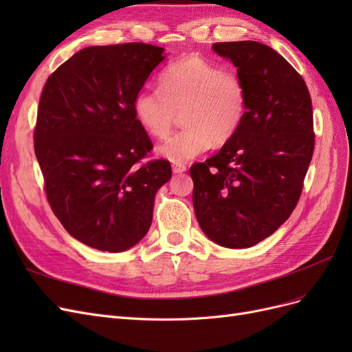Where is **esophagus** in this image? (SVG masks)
Wrapping results in <instances>:
<instances>
[{
  "label": "esophagus",
  "instance_id": "obj_1",
  "mask_svg": "<svg viewBox=\"0 0 352 352\" xmlns=\"http://www.w3.org/2000/svg\"><path fill=\"white\" fill-rule=\"evenodd\" d=\"M172 168H173V172L175 173H184V172H186V166L185 164H173L172 166Z\"/></svg>",
  "mask_w": 352,
  "mask_h": 352
}]
</instances>
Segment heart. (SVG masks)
Segmentation results:
<instances>
[{"label": "heart", "instance_id": "b5f03b06", "mask_svg": "<svg viewBox=\"0 0 352 352\" xmlns=\"http://www.w3.org/2000/svg\"><path fill=\"white\" fill-rule=\"evenodd\" d=\"M177 113L185 127L160 145L158 154L184 164L236 135L248 113L247 85L206 58L185 57L160 73L158 89L144 88L133 100L135 119L157 140L170 133Z\"/></svg>", "mask_w": 352, "mask_h": 352}]
</instances>
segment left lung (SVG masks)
Returning <instances> with one entry per match:
<instances>
[{
  "label": "left lung",
  "instance_id": "1",
  "mask_svg": "<svg viewBox=\"0 0 352 352\" xmlns=\"http://www.w3.org/2000/svg\"><path fill=\"white\" fill-rule=\"evenodd\" d=\"M248 89L236 135L204 163L190 166L202 232L221 247L250 248L289 219L314 151L311 97L302 76L255 41L216 42Z\"/></svg>",
  "mask_w": 352,
  "mask_h": 352
}]
</instances>
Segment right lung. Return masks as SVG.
Masks as SVG:
<instances>
[{"label": "right lung", "instance_id": "right-lung-1", "mask_svg": "<svg viewBox=\"0 0 352 352\" xmlns=\"http://www.w3.org/2000/svg\"><path fill=\"white\" fill-rule=\"evenodd\" d=\"M163 48L129 42L78 51L50 74L34 132L48 204L73 238L120 252L153 221L154 197L172 177L133 114L135 95Z\"/></svg>", "mask_w": 352, "mask_h": 352}]
</instances>
